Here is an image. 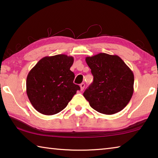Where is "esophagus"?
<instances>
[{
  "label": "esophagus",
  "mask_w": 158,
  "mask_h": 158,
  "mask_svg": "<svg viewBox=\"0 0 158 158\" xmlns=\"http://www.w3.org/2000/svg\"><path fill=\"white\" fill-rule=\"evenodd\" d=\"M80 88H81V91H82V90H84V88H85V84H84V83H82V84H80Z\"/></svg>",
  "instance_id": "esophagus-1"
}]
</instances>
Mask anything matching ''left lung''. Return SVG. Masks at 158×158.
Masks as SVG:
<instances>
[{
    "mask_svg": "<svg viewBox=\"0 0 158 158\" xmlns=\"http://www.w3.org/2000/svg\"><path fill=\"white\" fill-rule=\"evenodd\" d=\"M93 82L84 93L90 106L101 114L123 110L134 92V74L118 56L100 53L85 58Z\"/></svg>",
    "mask_w": 158,
    "mask_h": 158,
    "instance_id": "obj_1",
    "label": "left lung"
}]
</instances>
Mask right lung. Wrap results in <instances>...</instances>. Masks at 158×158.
<instances>
[{
	"label": "right lung",
	"instance_id": "add662e5",
	"mask_svg": "<svg viewBox=\"0 0 158 158\" xmlns=\"http://www.w3.org/2000/svg\"><path fill=\"white\" fill-rule=\"evenodd\" d=\"M73 56L58 54L40 60L26 79V93L31 105L44 115H53L65 109L79 85L73 83L70 70Z\"/></svg>",
	"mask_w": 158,
	"mask_h": 158
}]
</instances>
